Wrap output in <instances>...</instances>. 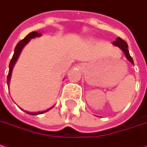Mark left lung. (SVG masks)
<instances>
[{
    "mask_svg": "<svg viewBox=\"0 0 147 147\" xmlns=\"http://www.w3.org/2000/svg\"><path fill=\"white\" fill-rule=\"evenodd\" d=\"M112 43H113V45H115V46H117L118 47L121 48V49L124 51L126 58L128 59V61H131L132 64H134L133 59H132L131 56H130V53H129V51H128V45H127V43L125 42L124 40L121 39V37H117V39H116V40H114Z\"/></svg>",
    "mask_w": 147,
    "mask_h": 147,
    "instance_id": "left-lung-1",
    "label": "left lung"
}]
</instances>
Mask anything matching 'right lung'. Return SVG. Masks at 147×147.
I'll use <instances>...</instances> for the list:
<instances>
[{
	"label": "right lung",
	"mask_w": 147,
	"mask_h": 147,
	"mask_svg": "<svg viewBox=\"0 0 147 147\" xmlns=\"http://www.w3.org/2000/svg\"><path fill=\"white\" fill-rule=\"evenodd\" d=\"M40 36V34L38 33V32H36V31H32V32H30V34H28L24 39L22 40H20V41L17 43L16 47L15 48V51H14L13 56H12V58H11V61H10V64H9V72H8V75H7V85H8V86H9V82H10V79H11V71H12L13 65L14 64H15V62L16 61V60H17L19 55H20L22 48L25 47V45H26L30 39H32V38H34V37H36V36ZM49 110H50V109H49ZM49 110H47V111H41V112H34V113H32V112H27V113H28L29 115H39V114H42V113H44V112H47Z\"/></svg>",
	"instance_id": "add662e5"
}]
</instances>
